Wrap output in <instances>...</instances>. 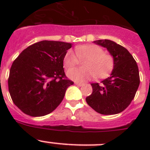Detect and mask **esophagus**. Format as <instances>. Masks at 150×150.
<instances>
[{"mask_svg": "<svg viewBox=\"0 0 150 150\" xmlns=\"http://www.w3.org/2000/svg\"><path fill=\"white\" fill-rule=\"evenodd\" d=\"M75 84L77 85V86H82L83 85V83H78V82H75Z\"/></svg>", "mask_w": 150, "mask_h": 150, "instance_id": "34e87169", "label": "esophagus"}]
</instances>
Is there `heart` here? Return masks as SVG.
<instances>
[{
	"label": "heart",
	"mask_w": 150,
	"mask_h": 150,
	"mask_svg": "<svg viewBox=\"0 0 150 150\" xmlns=\"http://www.w3.org/2000/svg\"><path fill=\"white\" fill-rule=\"evenodd\" d=\"M75 53L69 49L64 54V66L67 69H71L79 63L80 59L83 62L84 67L72 69L67 72V76L77 82L88 81L95 76L96 78H106L114 67V59L110 54L104 52L100 46L95 44L78 46Z\"/></svg>",
	"instance_id": "obj_1"
}]
</instances>
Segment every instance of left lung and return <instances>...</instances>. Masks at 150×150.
I'll return each instance as SVG.
<instances>
[{
	"label": "left lung",
	"mask_w": 150,
	"mask_h": 150,
	"mask_svg": "<svg viewBox=\"0 0 150 150\" xmlns=\"http://www.w3.org/2000/svg\"><path fill=\"white\" fill-rule=\"evenodd\" d=\"M93 43L108 50L114 59L110 77L101 83H91L93 91L86 99L88 104L102 115H115L126 109L134 99L140 83L137 62L123 46L110 40Z\"/></svg>",
	"instance_id": "left-lung-1"
}]
</instances>
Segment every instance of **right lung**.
Here are the masks:
<instances>
[{"instance_id":"obj_1","label":"right lung","mask_w":150,"mask_h":150,"mask_svg":"<svg viewBox=\"0 0 150 150\" xmlns=\"http://www.w3.org/2000/svg\"><path fill=\"white\" fill-rule=\"evenodd\" d=\"M72 43L42 40L28 46L13 61L8 80L15 105L32 117L54 111L74 84L63 68L64 54Z\"/></svg>"}]
</instances>
